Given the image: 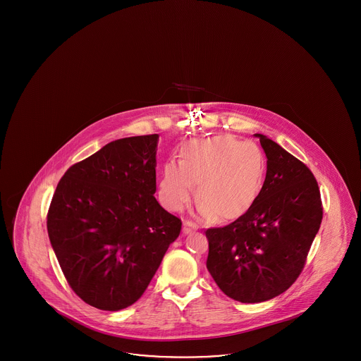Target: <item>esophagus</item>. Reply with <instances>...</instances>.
I'll use <instances>...</instances> for the list:
<instances>
[{"label": "esophagus", "instance_id": "1", "mask_svg": "<svg viewBox=\"0 0 361 361\" xmlns=\"http://www.w3.org/2000/svg\"><path fill=\"white\" fill-rule=\"evenodd\" d=\"M193 230H196V224H193V222H190V221H185L184 224H183V231H184V234H189V233L193 231Z\"/></svg>", "mask_w": 361, "mask_h": 361}]
</instances>
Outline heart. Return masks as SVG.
I'll return each mask as SVG.
<instances>
[{"label": "heart", "instance_id": "1", "mask_svg": "<svg viewBox=\"0 0 361 361\" xmlns=\"http://www.w3.org/2000/svg\"><path fill=\"white\" fill-rule=\"evenodd\" d=\"M264 155L256 143L219 135L183 146L180 165H164L158 197L171 211H181L193 195L204 216L231 221L240 216L257 196L264 174Z\"/></svg>", "mask_w": 361, "mask_h": 361}]
</instances>
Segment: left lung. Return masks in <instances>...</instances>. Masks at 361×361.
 I'll use <instances>...</instances> for the list:
<instances>
[{"label": "left lung", "instance_id": "8db88e82", "mask_svg": "<svg viewBox=\"0 0 361 361\" xmlns=\"http://www.w3.org/2000/svg\"><path fill=\"white\" fill-rule=\"evenodd\" d=\"M255 137L268 159L262 188L237 221L206 231L207 269L228 298L242 303L265 302L291 287L324 214L309 168L272 139Z\"/></svg>", "mask_w": 361, "mask_h": 361}]
</instances>
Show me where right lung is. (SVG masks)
Returning a JSON list of instances; mask_svg holds the SVG:
<instances>
[{"label":"right lung","instance_id":"obj_1","mask_svg":"<svg viewBox=\"0 0 361 361\" xmlns=\"http://www.w3.org/2000/svg\"><path fill=\"white\" fill-rule=\"evenodd\" d=\"M158 134L123 137L70 166L52 196L47 231L71 290L96 309L135 303L181 221L154 197Z\"/></svg>","mask_w":361,"mask_h":361}]
</instances>
